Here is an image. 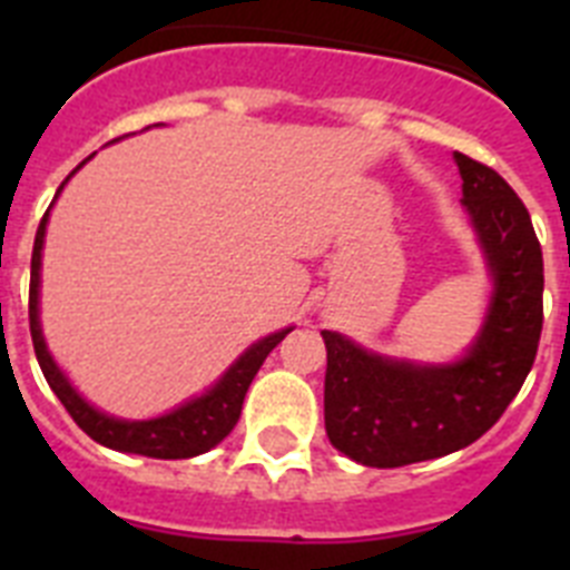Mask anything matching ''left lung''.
<instances>
[{
	"instance_id": "8db88e82",
	"label": "left lung",
	"mask_w": 570,
	"mask_h": 570,
	"mask_svg": "<svg viewBox=\"0 0 570 570\" xmlns=\"http://www.w3.org/2000/svg\"><path fill=\"white\" fill-rule=\"evenodd\" d=\"M454 159L462 205L497 285L491 311L465 360L445 367L385 360L322 331L325 431L336 451L362 465L402 468L476 442L505 414L537 360L546 271L531 214L497 170L460 150Z\"/></svg>"
}]
</instances>
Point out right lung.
Instances as JSON below:
<instances>
[{
    "label": "right lung",
    "instance_id": "obj_1",
    "mask_svg": "<svg viewBox=\"0 0 570 570\" xmlns=\"http://www.w3.org/2000/svg\"><path fill=\"white\" fill-rule=\"evenodd\" d=\"M68 183V179H65ZM62 183V185H65ZM59 185V190H62ZM57 190V196H59ZM50 208L45 210L42 223L37 228V239H33V256H30V294H28V320H30V340H33V351H37L39 367H42L45 380H48L50 391L59 396L70 420L82 428L85 434L94 442L114 451H125V454H142L154 456V460H188V456L205 454L214 445L225 440L239 422L242 402L248 394L250 382H254L256 371L262 367L265 356L285 340L288 331L271 334L250 345L245 354L236 360L223 380L210 387L208 394L199 400L188 402V405L176 407L170 414L159 416V420L148 422H122L114 416L99 414L97 407H90L82 396L70 387L65 380L57 362L50 360L48 347H45L42 331H39V265H42V242H45V225H48Z\"/></svg>",
    "mask_w": 570,
    "mask_h": 570
}]
</instances>
